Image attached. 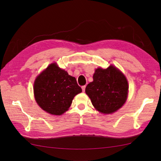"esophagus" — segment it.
<instances>
[{"instance_id":"obj_1","label":"esophagus","mask_w":161,"mask_h":161,"mask_svg":"<svg viewBox=\"0 0 161 161\" xmlns=\"http://www.w3.org/2000/svg\"><path fill=\"white\" fill-rule=\"evenodd\" d=\"M85 88H86V86H81V89H82L83 92L85 91Z\"/></svg>"}]
</instances>
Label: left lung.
Instances as JSON below:
<instances>
[{"instance_id":"1","label":"left lung","mask_w":161,"mask_h":161,"mask_svg":"<svg viewBox=\"0 0 161 161\" xmlns=\"http://www.w3.org/2000/svg\"><path fill=\"white\" fill-rule=\"evenodd\" d=\"M125 75L114 66L95 70L93 81L86 87V93L98 111L112 114L122 107L128 93Z\"/></svg>"}]
</instances>
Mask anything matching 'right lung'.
I'll return each instance as SVG.
<instances>
[{
    "label": "right lung",
    "mask_w": 161,
    "mask_h": 161,
    "mask_svg": "<svg viewBox=\"0 0 161 161\" xmlns=\"http://www.w3.org/2000/svg\"><path fill=\"white\" fill-rule=\"evenodd\" d=\"M75 77L52 64L36 77L34 93L37 104L50 114H63L70 107L74 97L81 93Z\"/></svg>",
    "instance_id": "obj_1"
}]
</instances>
